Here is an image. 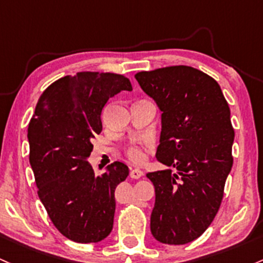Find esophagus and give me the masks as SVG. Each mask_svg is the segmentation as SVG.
I'll list each match as a JSON object with an SVG mask.
<instances>
[{
	"label": "esophagus",
	"instance_id": "esophagus-1",
	"mask_svg": "<svg viewBox=\"0 0 263 263\" xmlns=\"http://www.w3.org/2000/svg\"><path fill=\"white\" fill-rule=\"evenodd\" d=\"M143 176V172L141 171L140 168H131V171H129V177L131 178H141Z\"/></svg>",
	"mask_w": 263,
	"mask_h": 263
}]
</instances>
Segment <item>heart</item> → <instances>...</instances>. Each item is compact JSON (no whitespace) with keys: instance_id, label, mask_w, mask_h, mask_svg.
Instances as JSON below:
<instances>
[{"instance_id":"b5f03b06","label":"heart","mask_w":263,"mask_h":263,"mask_svg":"<svg viewBox=\"0 0 263 263\" xmlns=\"http://www.w3.org/2000/svg\"><path fill=\"white\" fill-rule=\"evenodd\" d=\"M127 155L131 158L134 162H142L143 158H145V154L141 149V147L138 146H131L127 148Z\"/></svg>"}]
</instances>
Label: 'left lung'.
Wrapping results in <instances>:
<instances>
[{"mask_svg":"<svg viewBox=\"0 0 263 263\" xmlns=\"http://www.w3.org/2000/svg\"><path fill=\"white\" fill-rule=\"evenodd\" d=\"M135 77L162 112L156 157L177 170L146 175L156 193L151 232L162 243H189L218 212L232 168L235 131L229 103L211 76L190 66L142 71Z\"/></svg>","mask_w":263,"mask_h":263,"instance_id":"left-lung-1","label":"left lung"}]
</instances>
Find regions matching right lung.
<instances>
[{
  "instance_id": "1",
  "label": "right lung",
  "mask_w": 263,
  "mask_h": 263,
  "mask_svg": "<svg viewBox=\"0 0 263 263\" xmlns=\"http://www.w3.org/2000/svg\"><path fill=\"white\" fill-rule=\"evenodd\" d=\"M121 91H132L122 74L65 76L43 91L28 125L30 163L40 200L54 227L79 243L100 242L111 233L115 190L128 176V167L118 161L102 174L87 161L91 141L102 131V108Z\"/></svg>"
}]
</instances>
